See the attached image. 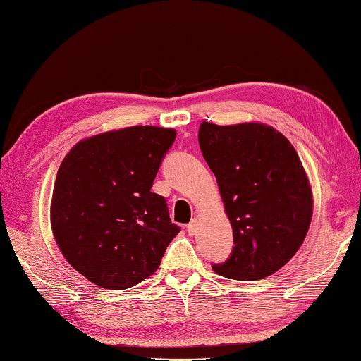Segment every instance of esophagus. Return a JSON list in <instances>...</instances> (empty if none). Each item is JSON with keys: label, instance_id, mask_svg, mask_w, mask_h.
I'll return each instance as SVG.
<instances>
[{"label": "esophagus", "instance_id": "1", "mask_svg": "<svg viewBox=\"0 0 361 361\" xmlns=\"http://www.w3.org/2000/svg\"><path fill=\"white\" fill-rule=\"evenodd\" d=\"M186 232H188V235H194L195 232H197V221L189 222V224L186 226Z\"/></svg>", "mask_w": 361, "mask_h": 361}]
</instances>
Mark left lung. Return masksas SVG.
I'll return each mask as SVG.
<instances>
[{
    "label": "left lung",
    "mask_w": 361,
    "mask_h": 361,
    "mask_svg": "<svg viewBox=\"0 0 361 361\" xmlns=\"http://www.w3.org/2000/svg\"><path fill=\"white\" fill-rule=\"evenodd\" d=\"M199 145L233 231L231 255L213 270L237 281L276 273L303 243L312 216L311 188L295 148L257 123L203 121Z\"/></svg>",
    "instance_id": "left-lung-1"
}]
</instances>
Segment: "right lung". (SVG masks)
I'll return each mask as SVG.
<instances>
[{"label": "right lung", "mask_w": 361, "mask_h": 361, "mask_svg": "<svg viewBox=\"0 0 361 361\" xmlns=\"http://www.w3.org/2000/svg\"><path fill=\"white\" fill-rule=\"evenodd\" d=\"M176 133L133 126L71 149L58 169L51 228L69 264L96 286L123 290L158 270L181 228L153 181Z\"/></svg>", "instance_id": "1"}]
</instances>
